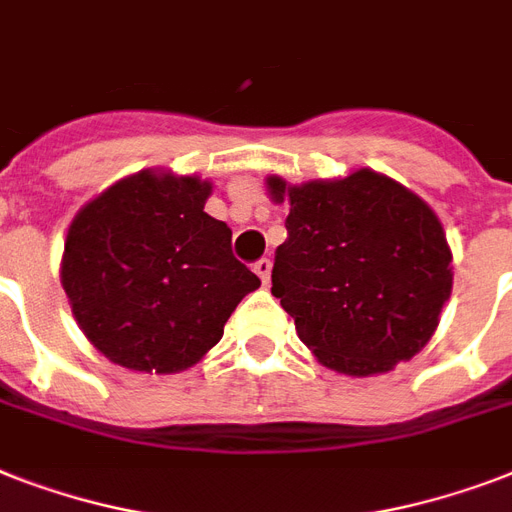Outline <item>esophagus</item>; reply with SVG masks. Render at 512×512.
<instances>
[{
	"label": "esophagus",
	"instance_id": "esophagus-1",
	"mask_svg": "<svg viewBox=\"0 0 512 512\" xmlns=\"http://www.w3.org/2000/svg\"><path fill=\"white\" fill-rule=\"evenodd\" d=\"M271 268H273V263L268 260V257H260V260L255 263V273L260 276V281H263V284H268V281H271Z\"/></svg>",
	"mask_w": 512,
	"mask_h": 512
}]
</instances>
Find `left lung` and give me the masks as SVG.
<instances>
[{
    "label": "left lung",
    "mask_w": 512,
    "mask_h": 512,
    "mask_svg": "<svg viewBox=\"0 0 512 512\" xmlns=\"http://www.w3.org/2000/svg\"><path fill=\"white\" fill-rule=\"evenodd\" d=\"M289 201L273 297L321 364L350 377L390 372L420 353L452 295V249L436 212L396 180H265Z\"/></svg>",
    "instance_id": "8db88e82"
}]
</instances>
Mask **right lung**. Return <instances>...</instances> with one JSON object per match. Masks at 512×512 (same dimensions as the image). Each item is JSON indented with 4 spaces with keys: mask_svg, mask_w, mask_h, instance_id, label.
Returning a JSON list of instances; mask_svg holds the SVG:
<instances>
[{
    "mask_svg": "<svg viewBox=\"0 0 512 512\" xmlns=\"http://www.w3.org/2000/svg\"><path fill=\"white\" fill-rule=\"evenodd\" d=\"M196 175L143 170L68 225L60 284L95 348L135 372H183L223 337L260 279L231 252V228L204 212Z\"/></svg>",
    "mask_w": 512,
    "mask_h": 512,
    "instance_id": "1",
    "label": "right lung"
}]
</instances>
